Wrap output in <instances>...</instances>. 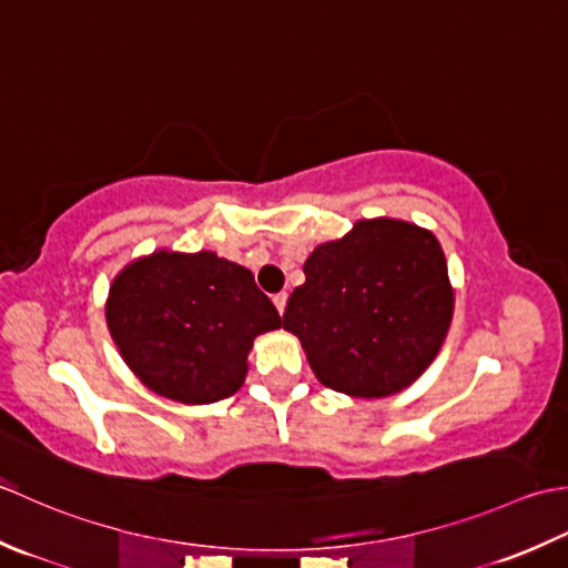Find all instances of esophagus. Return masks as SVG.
I'll return each instance as SVG.
<instances>
[{
	"instance_id": "esophagus-1",
	"label": "esophagus",
	"mask_w": 568,
	"mask_h": 568,
	"mask_svg": "<svg viewBox=\"0 0 568 568\" xmlns=\"http://www.w3.org/2000/svg\"><path fill=\"white\" fill-rule=\"evenodd\" d=\"M272 301H274L276 311H280V314H284V308H286V301H288L286 292H282V294H274V296H272Z\"/></svg>"
}]
</instances>
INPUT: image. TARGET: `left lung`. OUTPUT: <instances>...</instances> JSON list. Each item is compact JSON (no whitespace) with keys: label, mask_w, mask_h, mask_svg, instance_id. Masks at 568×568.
Here are the masks:
<instances>
[{"label":"left lung","mask_w":568,"mask_h":568,"mask_svg":"<svg viewBox=\"0 0 568 568\" xmlns=\"http://www.w3.org/2000/svg\"><path fill=\"white\" fill-rule=\"evenodd\" d=\"M284 311L321 385L382 399L419 377L454 318L446 254L432 230L397 217L355 220L304 262Z\"/></svg>","instance_id":"1"}]
</instances>
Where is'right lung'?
<instances>
[{
  "label": "right lung",
  "mask_w": 568,
  "mask_h": 568,
  "mask_svg": "<svg viewBox=\"0 0 568 568\" xmlns=\"http://www.w3.org/2000/svg\"><path fill=\"white\" fill-rule=\"evenodd\" d=\"M105 318L126 367L154 395L213 404L242 387L257 335L282 318L247 267L211 250H154L114 276Z\"/></svg>",
  "instance_id": "right-lung-1"
}]
</instances>
